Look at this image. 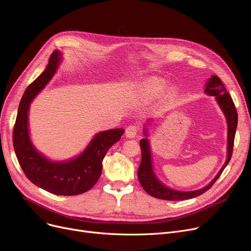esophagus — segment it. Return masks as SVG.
Masks as SVG:
<instances>
[{
	"label": "esophagus",
	"mask_w": 251,
	"mask_h": 251,
	"mask_svg": "<svg viewBox=\"0 0 251 251\" xmlns=\"http://www.w3.org/2000/svg\"><path fill=\"white\" fill-rule=\"evenodd\" d=\"M137 130H138V126H128L126 127V137H128V138L135 137V135L137 133Z\"/></svg>",
	"instance_id": "1"
}]
</instances>
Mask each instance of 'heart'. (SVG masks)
Segmentation results:
<instances>
[{
  "label": "heart",
  "instance_id": "1",
  "mask_svg": "<svg viewBox=\"0 0 251 251\" xmlns=\"http://www.w3.org/2000/svg\"><path fill=\"white\" fill-rule=\"evenodd\" d=\"M166 87H168V83L162 78L151 77L146 81L144 92L149 100H156L163 95ZM170 95L175 96V91H171Z\"/></svg>",
  "mask_w": 251,
  "mask_h": 251
}]
</instances>
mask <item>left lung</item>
Listing matches in <instances>:
<instances>
[{
    "instance_id": "8db88e82",
    "label": "left lung",
    "mask_w": 251,
    "mask_h": 251,
    "mask_svg": "<svg viewBox=\"0 0 251 251\" xmlns=\"http://www.w3.org/2000/svg\"><path fill=\"white\" fill-rule=\"evenodd\" d=\"M204 93L207 96L214 97L219 108L224 113L226 124H227V153H226V159L222 165L220 171L217 173L215 177L205 186L200 189L190 190V191H182L177 190L169 187L165 185L160 179L157 177L152 164V155H151V144L149 136V125H151L152 120H149L147 124L144 126V134L145 138L141 140L140 145L142 149V161L140 164V168L137 171V177L140 180V183L144 187V189L150 194V196L164 200V201H184V200H190L193 198H197L201 194L204 193L206 190H208L213 183L217 180V178L220 176V175L226 169V166L230 161L231 155H232V149L234 144V137H235V131L237 127V111L235 108V105L233 103L232 99L230 98V95L226 92L224 83L220 80V78L217 75H211L207 81L205 82L204 86Z\"/></svg>"
}]
</instances>
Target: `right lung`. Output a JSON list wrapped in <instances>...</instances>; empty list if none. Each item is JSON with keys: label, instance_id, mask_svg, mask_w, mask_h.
I'll list each match as a JSON object with an SVG mask.
<instances>
[{"label": "right lung", "instance_id": "obj_1", "mask_svg": "<svg viewBox=\"0 0 251 251\" xmlns=\"http://www.w3.org/2000/svg\"><path fill=\"white\" fill-rule=\"evenodd\" d=\"M63 61V52L54 50L45 71L26 88L18 109L13 144L23 172L34 184L57 196H75L90 190L97 183L104 155L121 140L125 129L113 128L96 133L79 154L65 160L50 159L35 147L29 128L30 106Z\"/></svg>", "mask_w": 251, "mask_h": 251}]
</instances>
